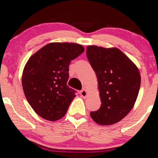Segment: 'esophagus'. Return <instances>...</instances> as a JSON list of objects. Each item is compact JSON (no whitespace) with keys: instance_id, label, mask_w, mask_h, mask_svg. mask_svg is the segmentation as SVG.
Returning a JSON list of instances; mask_svg holds the SVG:
<instances>
[{"instance_id":"34e87169","label":"esophagus","mask_w":158,"mask_h":158,"mask_svg":"<svg viewBox=\"0 0 158 158\" xmlns=\"http://www.w3.org/2000/svg\"><path fill=\"white\" fill-rule=\"evenodd\" d=\"M87 95H88V93H87V91L85 89H82V90L80 91V95L82 98H85Z\"/></svg>"}]
</instances>
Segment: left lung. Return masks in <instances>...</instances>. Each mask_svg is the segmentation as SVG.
Here are the masks:
<instances>
[{
    "mask_svg": "<svg viewBox=\"0 0 158 158\" xmlns=\"http://www.w3.org/2000/svg\"><path fill=\"white\" fill-rule=\"evenodd\" d=\"M86 55L98 79L101 107L91 118L101 125L120 122L133 108L141 75L136 65L119 49L88 46Z\"/></svg>",
    "mask_w": 158,
    "mask_h": 158,
    "instance_id": "8db88e82",
    "label": "left lung"
}]
</instances>
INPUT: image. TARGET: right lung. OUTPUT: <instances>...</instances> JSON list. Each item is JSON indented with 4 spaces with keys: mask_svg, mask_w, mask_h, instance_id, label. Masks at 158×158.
<instances>
[{
    "mask_svg": "<svg viewBox=\"0 0 158 158\" xmlns=\"http://www.w3.org/2000/svg\"><path fill=\"white\" fill-rule=\"evenodd\" d=\"M84 52L73 43H50L32 55L24 66L22 86L32 109L46 120L66 114L76 91L67 85L71 60Z\"/></svg>",
    "mask_w": 158,
    "mask_h": 158,
    "instance_id": "add662e5",
    "label": "right lung"
}]
</instances>
